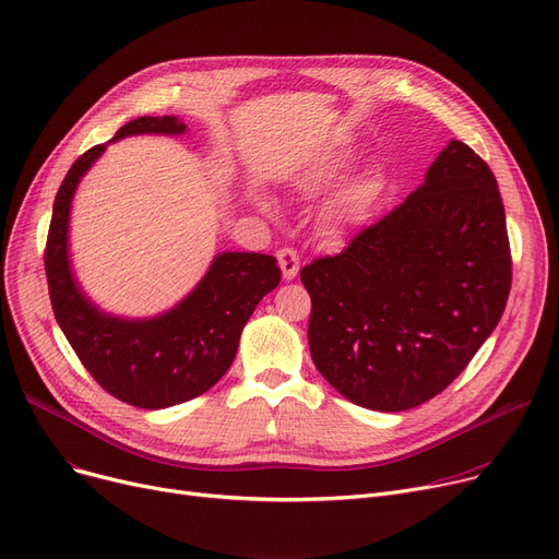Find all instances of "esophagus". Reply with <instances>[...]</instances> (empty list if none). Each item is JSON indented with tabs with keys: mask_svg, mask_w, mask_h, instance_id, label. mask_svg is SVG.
Instances as JSON below:
<instances>
[{
	"mask_svg": "<svg viewBox=\"0 0 559 559\" xmlns=\"http://www.w3.org/2000/svg\"><path fill=\"white\" fill-rule=\"evenodd\" d=\"M276 258H278V267L283 272V278L285 281L297 278V274L301 270V260H299L297 251L295 249H278Z\"/></svg>",
	"mask_w": 559,
	"mask_h": 559,
	"instance_id": "34e87169",
	"label": "esophagus"
}]
</instances>
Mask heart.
Masks as SVG:
<instances>
[{"instance_id":"obj_1","label":"heart","mask_w":559,"mask_h":559,"mask_svg":"<svg viewBox=\"0 0 559 559\" xmlns=\"http://www.w3.org/2000/svg\"><path fill=\"white\" fill-rule=\"evenodd\" d=\"M378 192H380L378 174L373 171L360 174L358 179L350 181L331 203V209L326 213L329 226L333 230H344L348 226H354L356 222H360L369 213Z\"/></svg>"}]
</instances>
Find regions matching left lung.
I'll return each mask as SVG.
<instances>
[{
  "mask_svg": "<svg viewBox=\"0 0 559 559\" xmlns=\"http://www.w3.org/2000/svg\"><path fill=\"white\" fill-rule=\"evenodd\" d=\"M310 356L350 403L417 407L472 362L508 304L512 255L496 176L451 140L426 181L337 255L301 270Z\"/></svg>",
  "mask_w": 559,
  "mask_h": 559,
  "instance_id": "obj_1",
  "label": "left lung"
}]
</instances>
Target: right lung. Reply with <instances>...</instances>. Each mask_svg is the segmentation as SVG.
Returning a JSON list of instances; mask_svg holds the SVG:
<instances>
[{
	"label": "right lung",
	"instance_id": "1",
	"mask_svg": "<svg viewBox=\"0 0 559 559\" xmlns=\"http://www.w3.org/2000/svg\"><path fill=\"white\" fill-rule=\"evenodd\" d=\"M183 131L186 124L171 115L138 117L112 140ZM106 144L79 156L56 192L45 247L49 299L74 354L108 394L135 407L160 409L201 396L226 373L245 324L278 285L281 270L274 255L226 251L179 306L158 317L122 319L102 312L72 274L68 228L76 186Z\"/></svg>",
	"mask_w": 559,
	"mask_h": 559
}]
</instances>
